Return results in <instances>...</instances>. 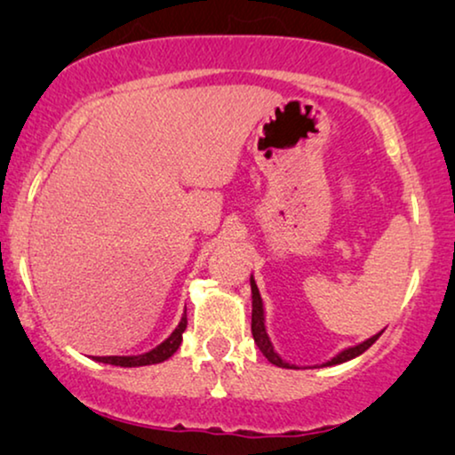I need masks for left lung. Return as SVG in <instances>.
<instances>
[{"label": "left lung", "instance_id": "1", "mask_svg": "<svg viewBox=\"0 0 455 455\" xmlns=\"http://www.w3.org/2000/svg\"><path fill=\"white\" fill-rule=\"evenodd\" d=\"M251 290H252V338H254V344L259 346V350L263 352V356L269 360L271 364L275 366H282V369H298L296 364H290L282 360V356L273 350V344L269 339V333H267V327H265V307H263V298L259 294V288H257V282H254V277L251 275ZM383 331H379L377 335H372V338L364 339L363 344L358 346H352V347H346V350H341L335 354L331 360H327V363H323L321 366H333V364H341V363H347V360L360 356V354L369 350V347L375 344L379 339V335Z\"/></svg>", "mask_w": 455, "mask_h": 455}]
</instances>
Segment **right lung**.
Returning a JSON list of instances; mask_svg holds the SVG:
<instances>
[{"label":"right lung","instance_id":"obj_1","mask_svg":"<svg viewBox=\"0 0 455 455\" xmlns=\"http://www.w3.org/2000/svg\"><path fill=\"white\" fill-rule=\"evenodd\" d=\"M188 321H186V313L180 319L178 327L173 329L172 335L167 339L161 341L159 346H155L153 350H148L145 354H139V356H92V360L103 364H114V366H124V369H130V366H147V364H159L167 360L170 356L176 354V350L182 344V333Z\"/></svg>","mask_w":455,"mask_h":455}]
</instances>
